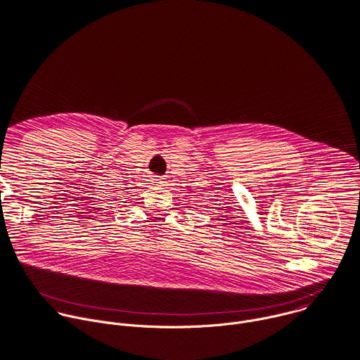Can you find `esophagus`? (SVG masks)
Masks as SVG:
<instances>
[{
	"instance_id": "esophagus-1",
	"label": "esophagus",
	"mask_w": 360,
	"mask_h": 360,
	"mask_svg": "<svg viewBox=\"0 0 360 360\" xmlns=\"http://www.w3.org/2000/svg\"><path fill=\"white\" fill-rule=\"evenodd\" d=\"M153 181H155V184H158V185H162V184H165L164 178H157V179H153Z\"/></svg>"
}]
</instances>
